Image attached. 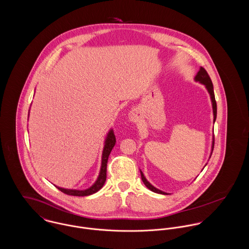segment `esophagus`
<instances>
[{
    "mask_svg": "<svg viewBox=\"0 0 249 249\" xmlns=\"http://www.w3.org/2000/svg\"><path fill=\"white\" fill-rule=\"evenodd\" d=\"M129 119H130V121H132V122H136L137 119H138V116H137V114H136L135 112H131V113H130V116H129Z\"/></svg>",
    "mask_w": 249,
    "mask_h": 249,
    "instance_id": "obj_1",
    "label": "esophagus"
}]
</instances>
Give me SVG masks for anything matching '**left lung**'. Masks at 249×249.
Returning <instances> with one entry per match:
<instances>
[{"label": "left lung", "mask_w": 249, "mask_h": 249, "mask_svg": "<svg viewBox=\"0 0 249 249\" xmlns=\"http://www.w3.org/2000/svg\"><path fill=\"white\" fill-rule=\"evenodd\" d=\"M195 79H196V81H199L200 83L204 84V85L206 86V88H207V90H208V92H209L210 96H211V100H212V104H213V123H214L215 118H216V103H215L214 94H213V83H212V80H211V78H210V76H209L208 72H207V71H206L203 67H200V70L198 71L197 74L196 75ZM213 145H214V138H213L212 150L213 149ZM212 152H213V151H212ZM211 155H212V154H211ZM141 178H142L143 184H144V185H145V186H146L150 191H152V192H154V193H157V194L168 195V194H166V193H164V192H162V191H160V190L156 189L155 187H153V186H152V185H151V184H150V183L145 179V178L143 177L142 172H141Z\"/></svg>", "instance_id": "8db88e82"}]
</instances>
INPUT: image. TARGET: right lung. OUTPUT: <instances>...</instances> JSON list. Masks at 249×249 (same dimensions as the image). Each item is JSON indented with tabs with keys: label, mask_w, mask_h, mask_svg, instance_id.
<instances>
[{
	"label": "right lung",
	"mask_w": 249,
	"mask_h": 249,
	"mask_svg": "<svg viewBox=\"0 0 249 249\" xmlns=\"http://www.w3.org/2000/svg\"><path fill=\"white\" fill-rule=\"evenodd\" d=\"M116 143V137L113 133V130H110L109 133L107 134V140H106V144H105V148H104V152H103V161H102V169H101V173L100 176L98 178V180L96 181V183L89 189L84 190V191H78V190H67V189H63V188H59L56 187L59 191H61L62 193L69 195V196H90L93 195L95 193H97L99 190H101L103 188V186L106 183L107 180V161H108V157L109 154L112 150V148L114 147Z\"/></svg>",
	"instance_id": "add662e5"
}]
</instances>
